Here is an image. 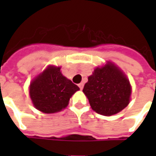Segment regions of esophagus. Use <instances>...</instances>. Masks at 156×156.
Returning a JSON list of instances; mask_svg holds the SVG:
<instances>
[{"instance_id":"1","label":"esophagus","mask_w":156,"mask_h":156,"mask_svg":"<svg viewBox=\"0 0 156 156\" xmlns=\"http://www.w3.org/2000/svg\"><path fill=\"white\" fill-rule=\"evenodd\" d=\"M78 87L80 88V89H83V83H80L78 84Z\"/></svg>"}]
</instances>
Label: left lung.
I'll list each match as a JSON object with an SVG mask.
<instances>
[{"label":"left lung","instance_id":"1","mask_svg":"<svg viewBox=\"0 0 156 156\" xmlns=\"http://www.w3.org/2000/svg\"><path fill=\"white\" fill-rule=\"evenodd\" d=\"M88 79L83 92L96 113L110 116L127 107L130 99V83L114 63L108 62L104 67L95 68Z\"/></svg>","mask_w":156,"mask_h":156}]
</instances>
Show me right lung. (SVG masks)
Listing matches in <instances>:
<instances>
[{
  "mask_svg": "<svg viewBox=\"0 0 156 156\" xmlns=\"http://www.w3.org/2000/svg\"><path fill=\"white\" fill-rule=\"evenodd\" d=\"M60 67L48 66L30 84L29 94L37 109L45 114L61 111L79 88L64 77Z\"/></svg>",
  "mask_w": 156,
  "mask_h": 156,
  "instance_id": "right-lung-1",
  "label": "right lung"
}]
</instances>
